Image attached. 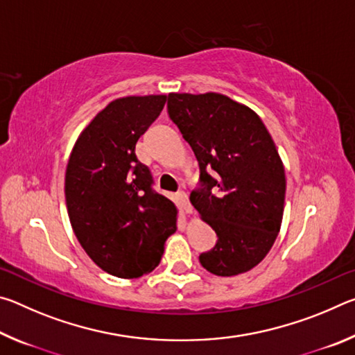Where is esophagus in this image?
<instances>
[{
    "label": "esophagus",
    "mask_w": 355,
    "mask_h": 355,
    "mask_svg": "<svg viewBox=\"0 0 355 355\" xmlns=\"http://www.w3.org/2000/svg\"><path fill=\"white\" fill-rule=\"evenodd\" d=\"M177 197H178L180 205H182V208L184 209V211L186 213H192V207H191V203H189L188 194H186V192H183V191H180V192H177Z\"/></svg>",
    "instance_id": "34e87169"
}]
</instances>
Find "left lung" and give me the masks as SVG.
Segmentation results:
<instances>
[{"label": "left lung", "instance_id": "obj_1", "mask_svg": "<svg viewBox=\"0 0 355 355\" xmlns=\"http://www.w3.org/2000/svg\"><path fill=\"white\" fill-rule=\"evenodd\" d=\"M167 114L199 161L189 200L218 235L203 268L230 277L271 250L285 203V171L261 119L225 95L169 94Z\"/></svg>", "mask_w": 355, "mask_h": 355}]
</instances>
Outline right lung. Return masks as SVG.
I'll list each match as a JSON object with an SVG mask.
<instances>
[{
  "mask_svg": "<svg viewBox=\"0 0 355 355\" xmlns=\"http://www.w3.org/2000/svg\"><path fill=\"white\" fill-rule=\"evenodd\" d=\"M166 95L123 97L100 111L73 147L65 202L81 248L107 274L152 272L177 230V208L153 188L136 142L163 111Z\"/></svg>",
  "mask_w": 355,
  "mask_h": 355,
  "instance_id": "1",
  "label": "right lung"
}]
</instances>
